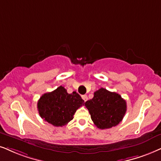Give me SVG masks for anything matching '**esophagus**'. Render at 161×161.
<instances>
[{"label":"esophagus","mask_w":161,"mask_h":161,"mask_svg":"<svg viewBox=\"0 0 161 161\" xmlns=\"http://www.w3.org/2000/svg\"><path fill=\"white\" fill-rule=\"evenodd\" d=\"M82 98L83 99V100H84L85 102H86L87 100V95H82Z\"/></svg>","instance_id":"esophagus-1"}]
</instances>
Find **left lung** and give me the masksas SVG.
Listing matches in <instances>:
<instances>
[{"mask_svg":"<svg viewBox=\"0 0 161 161\" xmlns=\"http://www.w3.org/2000/svg\"><path fill=\"white\" fill-rule=\"evenodd\" d=\"M94 125L100 129H111L123 120L126 112V102L121 96L101 87L93 99L85 103Z\"/></svg>","mask_w":161,"mask_h":161,"instance_id":"8db88e82","label":"left lung"}]
</instances>
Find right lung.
Masks as SVG:
<instances>
[{
	"instance_id": "1",
	"label": "right lung",
	"mask_w": 161,
	"mask_h": 161,
	"mask_svg": "<svg viewBox=\"0 0 161 161\" xmlns=\"http://www.w3.org/2000/svg\"><path fill=\"white\" fill-rule=\"evenodd\" d=\"M84 103L76 91L68 93L64 87L59 86L52 92L44 93L38 99L37 108L44 120L62 127L72 120L76 110Z\"/></svg>"
}]
</instances>
